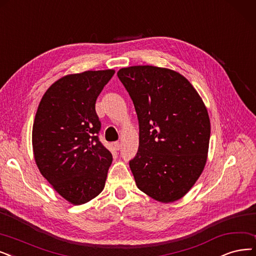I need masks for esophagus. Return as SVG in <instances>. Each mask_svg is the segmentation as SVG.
<instances>
[{"label": "esophagus", "mask_w": 256, "mask_h": 256, "mask_svg": "<svg viewBox=\"0 0 256 256\" xmlns=\"http://www.w3.org/2000/svg\"><path fill=\"white\" fill-rule=\"evenodd\" d=\"M120 147H122V144H120V142H114V148H116V150H120Z\"/></svg>", "instance_id": "obj_1"}]
</instances>
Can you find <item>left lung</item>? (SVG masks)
Returning <instances> with one entry per match:
<instances>
[{
	"instance_id": "8db88e82",
	"label": "left lung",
	"mask_w": 256,
	"mask_h": 256,
	"mask_svg": "<svg viewBox=\"0 0 256 256\" xmlns=\"http://www.w3.org/2000/svg\"><path fill=\"white\" fill-rule=\"evenodd\" d=\"M118 76L138 118V150L129 162L136 186L158 202H176L205 168L208 110L196 88L174 70L138 65L120 68Z\"/></svg>"
}]
</instances>
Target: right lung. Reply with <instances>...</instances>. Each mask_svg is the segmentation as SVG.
I'll use <instances>...</instances> for the list:
<instances>
[{
  "mask_svg": "<svg viewBox=\"0 0 256 256\" xmlns=\"http://www.w3.org/2000/svg\"><path fill=\"white\" fill-rule=\"evenodd\" d=\"M114 69L67 74L40 100L32 126L36 166L52 188L72 205H82L103 191L111 152L98 134L96 102L114 76Z\"/></svg>",
  "mask_w": 256,
  "mask_h": 256,
  "instance_id": "obj_1",
  "label": "right lung"
}]
</instances>
